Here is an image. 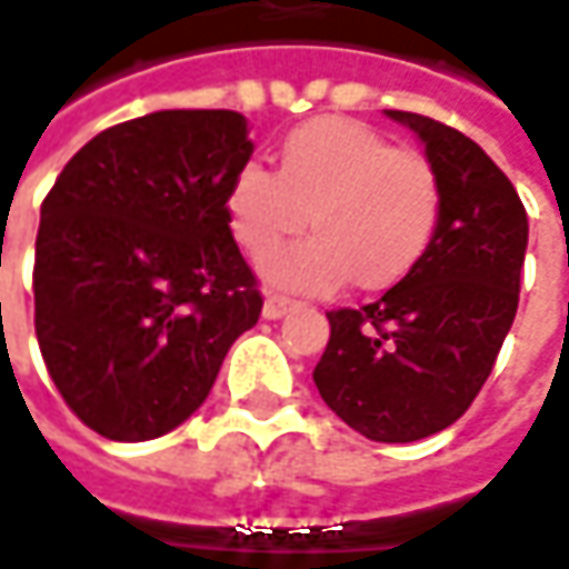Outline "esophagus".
Returning <instances> with one entry per match:
<instances>
[{"label":"esophagus","instance_id":"obj_1","mask_svg":"<svg viewBox=\"0 0 569 569\" xmlns=\"http://www.w3.org/2000/svg\"><path fill=\"white\" fill-rule=\"evenodd\" d=\"M295 307H298V300L281 298V295H269V298H266V307H262V317H266V320H278V317L291 313Z\"/></svg>","mask_w":569,"mask_h":569}]
</instances>
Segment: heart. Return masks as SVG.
<instances>
[{
	"mask_svg": "<svg viewBox=\"0 0 569 569\" xmlns=\"http://www.w3.org/2000/svg\"><path fill=\"white\" fill-rule=\"evenodd\" d=\"M317 237L274 256L271 284L327 295L352 281L387 291L410 274L441 223V179L416 150H397L352 118H313L288 133L278 172L237 169L227 191L230 230L249 259H266L307 227Z\"/></svg>",
	"mask_w": 569,
	"mask_h": 569,
	"instance_id": "obj_1",
	"label": "heart"
}]
</instances>
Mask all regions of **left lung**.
I'll use <instances>...</instances> for the list:
<instances>
[{"label": "left lung", "mask_w": 569, "mask_h": 569, "mask_svg": "<svg viewBox=\"0 0 569 569\" xmlns=\"http://www.w3.org/2000/svg\"><path fill=\"white\" fill-rule=\"evenodd\" d=\"M426 143L441 179V223L422 262L381 300L329 310L313 383L371 441L448 429L480 393L516 320L528 217L512 182L461 130L387 111Z\"/></svg>", "instance_id": "1"}]
</instances>
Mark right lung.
Returning <instances> with one entry per match:
<instances>
[{
	"instance_id": "1",
	"label": "right lung",
	"mask_w": 569,
	"mask_h": 569,
	"mask_svg": "<svg viewBox=\"0 0 569 569\" xmlns=\"http://www.w3.org/2000/svg\"><path fill=\"white\" fill-rule=\"evenodd\" d=\"M252 157L240 111H153L101 130L41 204L34 332L60 397L111 441L198 410L262 295L227 191Z\"/></svg>"
}]
</instances>
